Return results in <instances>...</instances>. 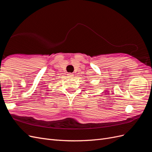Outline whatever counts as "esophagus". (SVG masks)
I'll list each match as a JSON object with an SVG mask.
<instances>
[{
  "label": "esophagus",
  "mask_w": 152,
  "mask_h": 152,
  "mask_svg": "<svg viewBox=\"0 0 152 152\" xmlns=\"http://www.w3.org/2000/svg\"><path fill=\"white\" fill-rule=\"evenodd\" d=\"M68 76H69V77L70 78H74V74H73L72 73H69V74H68Z\"/></svg>",
  "instance_id": "1"
}]
</instances>
